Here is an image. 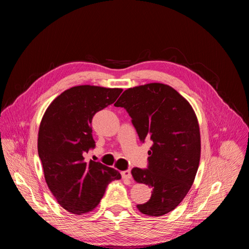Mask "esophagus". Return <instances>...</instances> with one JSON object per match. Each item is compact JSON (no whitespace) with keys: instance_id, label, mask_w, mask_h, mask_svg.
Masks as SVG:
<instances>
[{"instance_id":"34e87169","label":"esophagus","mask_w":249,"mask_h":249,"mask_svg":"<svg viewBox=\"0 0 249 249\" xmlns=\"http://www.w3.org/2000/svg\"><path fill=\"white\" fill-rule=\"evenodd\" d=\"M122 177H123V178H125V179H131V178H132L131 171H130V170L122 171Z\"/></svg>"}]
</instances>
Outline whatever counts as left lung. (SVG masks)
I'll use <instances>...</instances> for the list:
<instances>
[{
    "instance_id": "8db88e82",
    "label": "left lung",
    "mask_w": 249,
    "mask_h": 249,
    "mask_svg": "<svg viewBox=\"0 0 249 249\" xmlns=\"http://www.w3.org/2000/svg\"><path fill=\"white\" fill-rule=\"evenodd\" d=\"M114 106L127 111L141 141H153L147 169H132L137 183L153 189L150 199L137 209L155 217L171 212L189 192L200 160V132L192 106L162 83L126 89Z\"/></svg>"
}]
</instances>
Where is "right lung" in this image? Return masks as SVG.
I'll list each match as a JSON object with an SVG mask.
<instances>
[{
	"mask_svg": "<svg viewBox=\"0 0 249 249\" xmlns=\"http://www.w3.org/2000/svg\"><path fill=\"white\" fill-rule=\"evenodd\" d=\"M122 88L80 85L65 90L44 112L37 148L49 189L67 212L82 215L99 205L107 185L122 176L100 162H86L95 146L90 124L96 112L113 104Z\"/></svg>",
	"mask_w": 249,
	"mask_h": 249,
	"instance_id": "add662e5",
	"label": "right lung"
}]
</instances>
